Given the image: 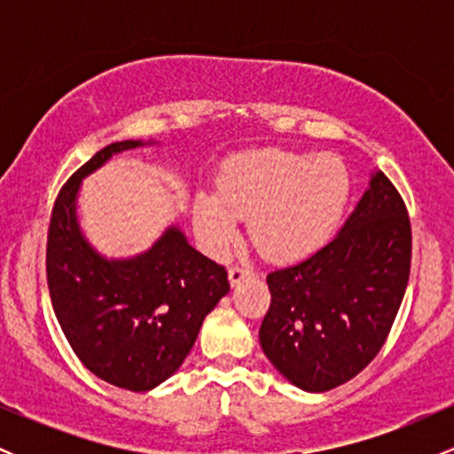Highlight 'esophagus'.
<instances>
[{"label":"esophagus","instance_id":"esophagus-1","mask_svg":"<svg viewBox=\"0 0 454 454\" xmlns=\"http://www.w3.org/2000/svg\"><path fill=\"white\" fill-rule=\"evenodd\" d=\"M252 270L245 267H232L228 270V279H231V286H239L245 278H252Z\"/></svg>","mask_w":454,"mask_h":454}]
</instances>
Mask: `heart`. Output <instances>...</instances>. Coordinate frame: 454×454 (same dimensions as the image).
I'll return each instance as SVG.
<instances>
[{"instance_id":"b5f03b06","label":"heart","mask_w":454,"mask_h":454,"mask_svg":"<svg viewBox=\"0 0 454 454\" xmlns=\"http://www.w3.org/2000/svg\"><path fill=\"white\" fill-rule=\"evenodd\" d=\"M350 175L335 155L260 149L237 155L217 176L215 194L194 200L200 241L220 256L249 217V237L264 256L299 260L331 241L350 202Z\"/></svg>"}]
</instances>
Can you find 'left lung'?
<instances>
[{
  "mask_svg": "<svg viewBox=\"0 0 454 454\" xmlns=\"http://www.w3.org/2000/svg\"><path fill=\"white\" fill-rule=\"evenodd\" d=\"M411 231L399 192L382 170L333 241L303 262L267 275L270 307L260 346L307 393L361 373L387 341L410 278Z\"/></svg>",
  "mask_w": 454,
  "mask_h": 454,
  "instance_id": "8db88e82",
  "label": "left lung"
}]
</instances>
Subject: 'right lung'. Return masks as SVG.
I'll return each mask as SVG.
<instances>
[{"instance_id": "add662e5", "label": "right lung", "mask_w": 454, "mask_h": 454, "mask_svg": "<svg viewBox=\"0 0 454 454\" xmlns=\"http://www.w3.org/2000/svg\"><path fill=\"white\" fill-rule=\"evenodd\" d=\"M155 140L98 151L57 196L46 243V279L61 331L81 363L113 387L147 393L168 380L194 346L202 320L228 294L226 269L196 252L179 226L149 249L106 258L78 223L82 179L113 155Z\"/></svg>"}]
</instances>
